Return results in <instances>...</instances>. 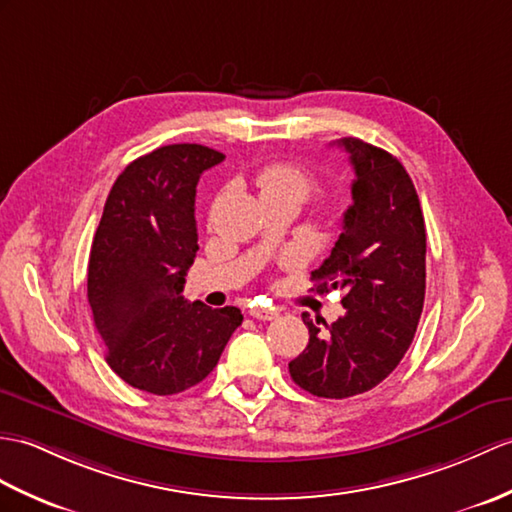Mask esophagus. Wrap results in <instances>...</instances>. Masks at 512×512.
Instances as JSON below:
<instances>
[{"mask_svg":"<svg viewBox=\"0 0 512 512\" xmlns=\"http://www.w3.org/2000/svg\"><path fill=\"white\" fill-rule=\"evenodd\" d=\"M248 314H251L257 320H275L279 316V312L275 310V307H259V305L251 307V310H248Z\"/></svg>","mask_w":512,"mask_h":512,"instance_id":"1","label":"esophagus"}]
</instances>
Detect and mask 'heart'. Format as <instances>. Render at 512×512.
Returning a JSON list of instances; mask_svg holds the SVG:
<instances>
[{"label": "heart", "mask_w": 512, "mask_h": 512, "mask_svg": "<svg viewBox=\"0 0 512 512\" xmlns=\"http://www.w3.org/2000/svg\"><path fill=\"white\" fill-rule=\"evenodd\" d=\"M261 196H292L303 202L316 189L314 176L305 168L288 161L266 165L255 178Z\"/></svg>", "instance_id": "obj_1"}]
</instances>
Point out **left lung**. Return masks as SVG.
Here are the masks:
<instances>
[{"instance_id":"left-lung-1","label":"left lung","mask_w":512,"mask_h":512,"mask_svg":"<svg viewBox=\"0 0 512 512\" xmlns=\"http://www.w3.org/2000/svg\"><path fill=\"white\" fill-rule=\"evenodd\" d=\"M353 165V205L331 255L312 272L316 292L342 290L344 314L327 331L303 312L310 342L290 362L296 386L347 399L382 384L410 349L425 299V220L397 157L344 137Z\"/></svg>"}]
</instances>
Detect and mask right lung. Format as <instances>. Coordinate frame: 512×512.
I'll list each match as a JSON object with an SVG mask.
<instances>
[{
	"label": "right lung",
	"instance_id": "1",
	"mask_svg": "<svg viewBox=\"0 0 512 512\" xmlns=\"http://www.w3.org/2000/svg\"><path fill=\"white\" fill-rule=\"evenodd\" d=\"M222 159L207 146L172 144L128 163L93 237L87 296L106 362L152 395L200 384L244 320L237 307L211 310L183 296L198 251L196 185Z\"/></svg>",
	"mask_w": 512,
	"mask_h": 512
}]
</instances>
